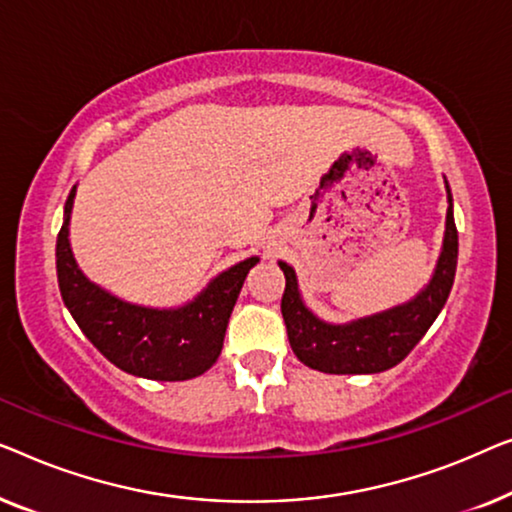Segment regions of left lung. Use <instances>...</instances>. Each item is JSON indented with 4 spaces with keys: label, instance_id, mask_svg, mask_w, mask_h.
<instances>
[{
    "label": "left lung",
    "instance_id": "1",
    "mask_svg": "<svg viewBox=\"0 0 512 512\" xmlns=\"http://www.w3.org/2000/svg\"><path fill=\"white\" fill-rule=\"evenodd\" d=\"M448 187V183H445ZM457 227L448 187L443 250L429 285L406 304L390 311L352 320L348 325H329L308 311L299 294V283L290 264L278 262L285 273V292L280 311L287 338L299 362L325 373H380L397 366L434 325L450 297L457 271Z\"/></svg>",
    "mask_w": 512,
    "mask_h": 512
}]
</instances>
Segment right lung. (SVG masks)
<instances>
[{
  "label": "right lung",
  "mask_w": 512,
  "mask_h": 512,
  "mask_svg": "<svg viewBox=\"0 0 512 512\" xmlns=\"http://www.w3.org/2000/svg\"><path fill=\"white\" fill-rule=\"evenodd\" d=\"M76 185L64 204L55 264L62 301L90 343L118 369L148 380H190L220 357L229 315L259 257H248L215 276L206 290L178 308H148L113 297L90 283L69 246Z\"/></svg>",
  "instance_id": "1"
}]
</instances>
